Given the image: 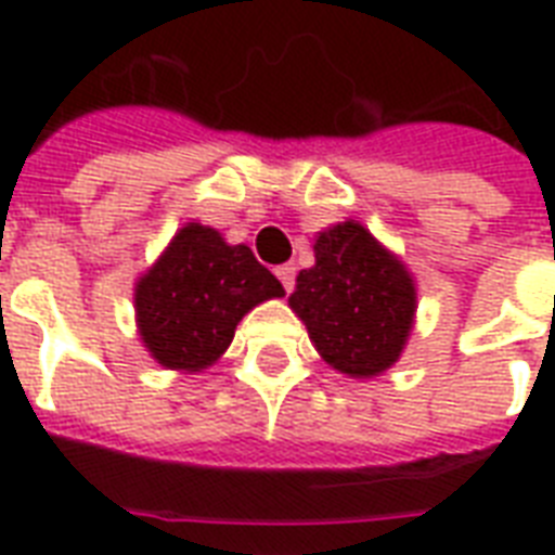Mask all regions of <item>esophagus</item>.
<instances>
[{"label": "esophagus", "mask_w": 555, "mask_h": 555, "mask_svg": "<svg viewBox=\"0 0 555 555\" xmlns=\"http://www.w3.org/2000/svg\"><path fill=\"white\" fill-rule=\"evenodd\" d=\"M276 276H279V282H282V287H285L287 294H291V291H294V285H296V268H294V264H279Z\"/></svg>", "instance_id": "esophagus-1"}]
</instances>
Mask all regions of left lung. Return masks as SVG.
Here are the masks:
<instances>
[{
  "label": "left lung",
  "mask_w": 555,
  "mask_h": 555,
  "mask_svg": "<svg viewBox=\"0 0 555 555\" xmlns=\"http://www.w3.org/2000/svg\"><path fill=\"white\" fill-rule=\"evenodd\" d=\"M313 256L287 302L325 363L348 377H377L400 360L412 331V273L357 221L322 230Z\"/></svg>",
  "instance_id": "8db88e82"
}]
</instances>
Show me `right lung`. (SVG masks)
Listing matches in <instances>:
<instances>
[{
    "instance_id": "right-lung-1",
    "label": "right lung",
    "mask_w": 555,
    "mask_h": 555,
    "mask_svg": "<svg viewBox=\"0 0 555 555\" xmlns=\"http://www.w3.org/2000/svg\"><path fill=\"white\" fill-rule=\"evenodd\" d=\"M285 287L247 244L190 221L134 287L138 331L164 369L201 371L233 343L235 325Z\"/></svg>"
}]
</instances>
